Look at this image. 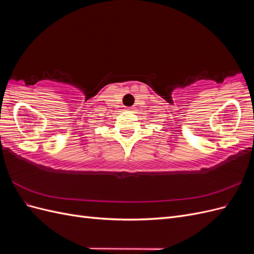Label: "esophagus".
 <instances>
[{
    "instance_id": "esophagus-1",
    "label": "esophagus",
    "mask_w": 254,
    "mask_h": 254,
    "mask_svg": "<svg viewBox=\"0 0 254 254\" xmlns=\"http://www.w3.org/2000/svg\"><path fill=\"white\" fill-rule=\"evenodd\" d=\"M126 109H127V111H133L134 107H128V108H126Z\"/></svg>"
}]
</instances>
